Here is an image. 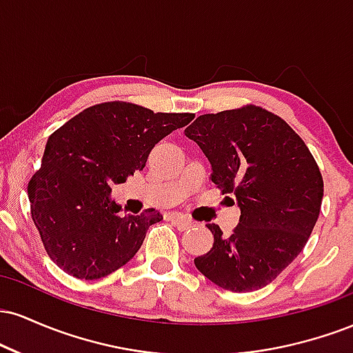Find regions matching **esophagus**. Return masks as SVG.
Wrapping results in <instances>:
<instances>
[{"label":"esophagus","mask_w":353,"mask_h":353,"mask_svg":"<svg viewBox=\"0 0 353 353\" xmlns=\"http://www.w3.org/2000/svg\"><path fill=\"white\" fill-rule=\"evenodd\" d=\"M169 221H171L179 230H188L194 225L192 221H189V219H185L184 216H179V214H172V216L169 217Z\"/></svg>","instance_id":"1"}]
</instances>
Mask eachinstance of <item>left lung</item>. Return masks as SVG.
Masks as SVG:
<instances>
[{
    "label": "left lung",
    "mask_w": 353,
    "mask_h": 353,
    "mask_svg": "<svg viewBox=\"0 0 353 353\" xmlns=\"http://www.w3.org/2000/svg\"><path fill=\"white\" fill-rule=\"evenodd\" d=\"M210 163V181L241 208L229 237L208 224L214 245L194 259L210 282L232 292L265 287L302 252L317 222L323 179L302 137L267 109L202 114L185 128Z\"/></svg>",
    "instance_id": "8db88e82"
}]
</instances>
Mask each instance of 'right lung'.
I'll return each mask as SVG.
<instances>
[{
	"instance_id": "1",
	"label": "right lung",
	"mask_w": 353,
	"mask_h": 353,
	"mask_svg": "<svg viewBox=\"0 0 353 353\" xmlns=\"http://www.w3.org/2000/svg\"><path fill=\"white\" fill-rule=\"evenodd\" d=\"M192 119L190 112H154L109 101L52 132L28 197L44 249L59 269L94 281L134 257L149 225L163 216L154 209L119 216L111 185L143 171L154 145Z\"/></svg>"
}]
</instances>
